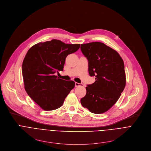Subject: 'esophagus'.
<instances>
[{"mask_svg":"<svg viewBox=\"0 0 151 151\" xmlns=\"http://www.w3.org/2000/svg\"><path fill=\"white\" fill-rule=\"evenodd\" d=\"M83 85L82 84V83H78L77 82H76L75 83V86L76 87H78V86H83Z\"/></svg>","mask_w":151,"mask_h":151,"instance_id":"34e87169","label":"esophagus"}]
</instances>
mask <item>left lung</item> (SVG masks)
I'll use <instances>...</instances> for the list:
<instances>
[{
    "label": "left lung",
    "instance_id": "1",
    "mask_svg": "<svg viewBox=\"0 0 151 151\" xmlns=\"http://www.w3.org/2000/svg\"><path fill=\"white\" fill-rule=\"evenodd\" d=\"M80 48L88 60L89 74L96 80L86 88L81 104L93 113H103L117 102L125 87L124 61L118 52L102 42L81 44Z\"/></svg>",
    "mask_w": 151,
    "mask_h": 151
}]
</instances>
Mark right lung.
<instances>
[{"label": "right lung", "mask_w": 151, "mask_h": 151, "mask_svg": "<svg viewBox=\"0 0 151 151\" xmlns=\"http://www.w3.org/2000/svg\"><path fill=\"white\" fill-rule=\"evenodd\" d=\"M80 45L52 40L39 42L28 50L22 65L24 89L43 110L60 107L74 88V81L63 80L55 74L63 71L66 56L77 52Z\"/></svg>", "instance_id": "right-lung-1"}]
</instances>
